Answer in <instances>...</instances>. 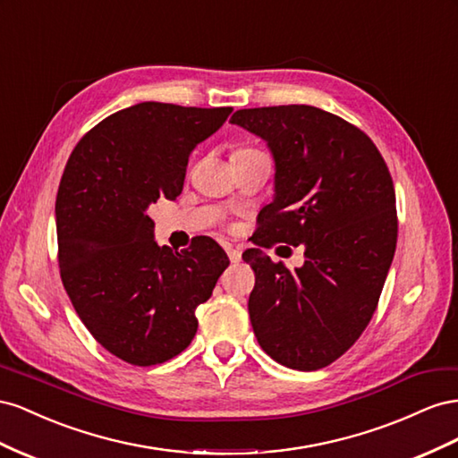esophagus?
<instances>
[{"label":"esophagus","mask_w":458,"mask_h":458,"mask_svg":"<svg viewBox=\"0 0 458 458\" xmlns=\"http://www.w3.org/2000/svg\"><path fill=\"white\" fill-rule=\"evenodd\" d=\"M225 250H226V253H228V257H230L232 263H240V260H242V251L238 250V247H233V245L226 243V245H225Z\"/></svg>","instance_id":"34e87169"}]
</instances>
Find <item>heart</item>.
<instances>
[{"label": "heart", "mask_w": 458, "mask_h": 458, "mask_svg": "<svg viewBox=\"0 0 458 458\" xmlns=\"http://www.w3.org/2000/svg\"><path fill=\"white\" fill-rule=\"evenodd\" d=\"M245 149H251V148H240L238 151H245Z\"/></svg>", "instance_id": "b5f03b06"}]
</instances>
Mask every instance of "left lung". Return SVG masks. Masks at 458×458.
I'll use <instances>...</instances> for the list:
<instances>
[{
  "label": "left lung",
  "mask_w": 458,
  "mask_h": 458,
  "mask_svg": "<svg viewBox=\"0 0 458 458\" xmlns=\"http://www.w3.org/2000/svg\"><path fill=\"white\" fill-rule=\"evenodd\" d=\"M232 124L267 140L274 199L259 213L250 318L259 345L293 370L328 367L357 342L395 255L389 168L360 128L310 106L240 109ZM303 244L306 265L272 264L260 246Z\"/></svg>",
  "instance_id": "1"
}]
</instances>
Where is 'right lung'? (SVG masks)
<instances>
[{"label": "right lung", "mask_w": 458, "mask_h": 458, "mask_svg": "<svg viewBox=\"0 0 458 458\" xmlns=\"http://www.w3.org/2000/svg\"><path fill=\"white\" fill-rule=\"evenodd\" d=\"M230 113L143 101L91 128L64 166L55 199L63 285L96 342L134 367L191 344L195 309L230 265L207 236L182 251L159 247L148 216L151 203L182 193L190 153Z\"/></svg>", "instance_id": "right-lung-1"}]
</instances>
